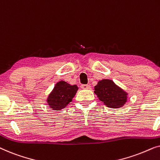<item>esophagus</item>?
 I'll list each match as a JSON object with an SVG mask.
<instances>
[{"label": "esophagus", "mask_w": 160, "mask_h": 160, "mask_svg": "<svg viewBox=\"0 0 160 160\" xmlns=\"http://www.w3.org/2000/svg\"><path fill=\"white\" fill-rule=\"evenodd\" d=\"M81 88H82L83 89H88L90 88V86L88 84H82V86H81Z\"/></svg>", "instance_id": "obj_1"}]
</instances>
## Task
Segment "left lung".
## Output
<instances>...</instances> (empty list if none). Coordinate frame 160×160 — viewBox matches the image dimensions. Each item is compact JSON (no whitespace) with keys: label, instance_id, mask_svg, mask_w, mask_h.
Returning <instances> with one entry per match:
<instances>
[{"label":"left lung","instance_id":"8db88e82","mask_svg":"<svg viewBox=\"0 0 160 160\" xmlns=\"http://www.w3.org/2000/svg\"><path fill=\"white\" fill-rule=\"evenodd\" d=\"M94 92L98 95L99 100L103 102L109 108H121L127 102L128 94L117 86L111 80L102 79L99 81L95 87Z\"/></svg>","mask_w":160,"mask_h":160}]
</instances>
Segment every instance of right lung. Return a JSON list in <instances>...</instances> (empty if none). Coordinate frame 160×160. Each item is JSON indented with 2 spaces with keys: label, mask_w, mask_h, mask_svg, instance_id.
Wrapping results in <instances>:
<instances>
[{
  "label": "right lung",
  "mask_w": 160,
  "mask_h": 160,
  "mask_svg": "<svg viewBox=\"0 0 160 160\" xmlns=\"http://www.w3.org/2000/svg\"><path fill=\"white\" fill-rule=\"evenodd\" d=\"M77 90L76 85H71L64 81H60L57 83L49 94L47 100V103L53 110L60 111L72 101Z\"/></svg>",
  "instance_id": "obj_1"
}]
</instances>
